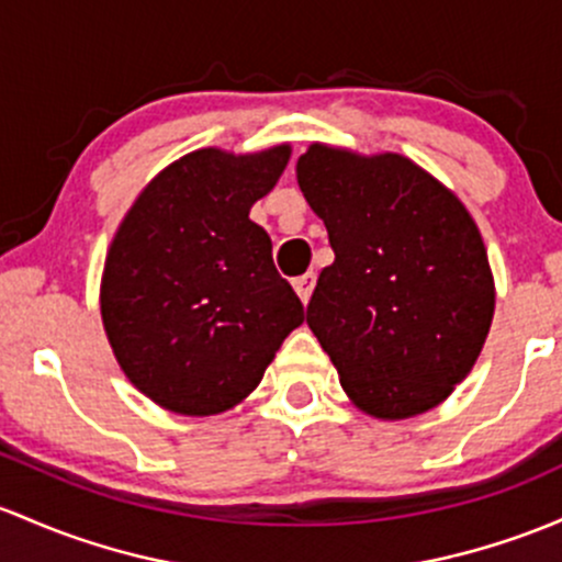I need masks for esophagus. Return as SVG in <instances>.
<instances>
[{"mask_svg":"<svg viewBox=\"0 0 562 562\" xmlns=\"http://www.w3.org/2000/svg\"><path fill=\"white\" fill-rule=\"evenodd\" d=\"M314 282H317V274H314V271H306V274L295 277V280H293V288H295V293H299V299L304 301V304H306V301L312 299Z\"/></svg>","mask_w":562,"mask_h":562,"instance_id":"1","label":"esophagus"}]
</instances>
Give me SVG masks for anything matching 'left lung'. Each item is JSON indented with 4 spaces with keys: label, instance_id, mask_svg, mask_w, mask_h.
I'll list each match as a JSON object with an SVG mask.
<instances>
[{
    "label": "left lung",
    "instance_id": "obj_1",
    "mask_svg": "<svg viewBox=\"0 0 562 562\" xmlns=\"http://www.w3.org/2000/svg\"><path fill=\"white\" fill-rule=\"evenodd\" d=\"M295 178L336 252L306 323L344 392L384 422L440 405L472 371L496 304L472 215L400 154L312 144Z\"/></svg>",
    "mask_w": 562,
    "mask_h": 562
}]
</instances>
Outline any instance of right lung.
Listing matches in <instances>:
<instances>
[{"mask_svg": "<svg viewBox=\"0 0 562 562\" xmlns=\"http://www.w3.org/2000/svg\"><path fill=\"white\" fill-rule=\"evenodd\" d=\"M291 159L200 149L159 172L116 229L101 280V317L116 362L154 403L213 416L243 403L304 304L250 221Z\"/></svg>", "mask_w": 562, "mask_h": 562, "instance_id": "1", "label": "right lung"}]
</instances>
